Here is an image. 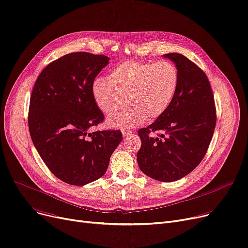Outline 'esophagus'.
Masks as SVG:
<instances>
[{
    "instance_id": "esophagus-1",
    "label": "esophagus",
    "mask_w": 248,
    "mask_h": 248,
    "mask_svg": "<svg viewBox=\"0 0 248 248\" xmlns=\"http://www.w3.org/2000/svg\"><path fill=\"white\" fill-rule=\"evenodd\" d=\"M122 133H123L124 138L130 137V135H132V134H133V132H132L131 130H127V128H125V130H123V131H122Z\"/></svg>"
}]
</instances>
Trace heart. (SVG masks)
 <instances>
[{
  "mask_svg": "<svg viewBox=\"0 0 248 248\" xmlns=\"http://www.w3.org/2000/svg\"><path fill=\"white\" fill-rule=\"evenodd\" d=\"M179 73L168 61H126L116 66L108 78H97L92 86L94 100L104 113H111L127 99L126 109L110 114L111 126L131 127L162 115L174 99Z\"/></svg>",
  "mask_w": 248,
  "mask_h": 248,
  "instance_id": "1",
  "label": "heart"
}]
</instances>
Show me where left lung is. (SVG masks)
<instances>
[{
  "label": "left lung",
  "instance_id": "8db88e82",
  "mask_svg": "<svg viewBox=\"0 0 248 248\" xmlns=\"http://www.w3.org/2000/svg\"><path fill=\"white\" fill-rule=\"evenodd\" d=\"M179 73V85L167 110L138 131L142 146L137 161L149 177L164 182L185 177L207 153L216 126V107L209 79L180 53H166ZM156 131L158 138L153 136Z\"/></svg>",
  "mask_w": 248,
  "mask_h": 248
}]
</instances>
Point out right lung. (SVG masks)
Listing matches in <instances>:
<instances>
[{"label":"right lung","instance_id":"add662e5","mask_svg":"<svg viewBox=\"0 0 248 248\" xmlns=\"http://www.w3.org/2000/svg\"><path fill=\"white\" fill-rule=\"evenodd\" d=\"M108 61L90 52L68 53L41 71L30 96L32 142L51 173L72 186L100 178L123 140L118 130L89 133L104 120L92 86Z\"/></svg>","mask_w":248,"mask_h":248}]
</instances>
